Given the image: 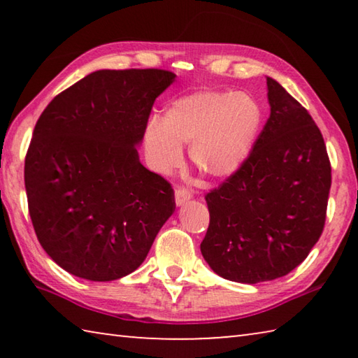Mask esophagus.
Instances as JSON below:
<instances>
[{
	"label": "esophagus",
	"instance_id": "obj_1",
	"mask_svg": "<svg viewBox=\"0 0 358 358\" xmlns=\"http://www.w3.org/2000/svg\"><path fill=\"white\" fill-rule=\"evenodd\" d=\"M192 199V194L189 191L183 189V187H178V189H175V203L181 207V205H185L186 202H189Z\"/></svg>",
	"mask_w": 358,
	"mask_h": 358
}]
</instances>
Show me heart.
<instances>
[{
  "label": "heart",
  "instance_id": "obj_1",
  "mask_svg": "<svg viewBox=\"0 0 358 358\" xmlns=\"http://www.w3.org/2000/svg\"><path fill=\"white\" fill-rule=\"evenodd\" d=\"M264 110L246 92L199 90L166 106L161 121L151 120L143 136L150 164L169 173L189 145L192 166L205 177L227 178L240 171L262 129Z\"/></svg>",
  "mask_w": 358,
  "mask_h": 358
}]
</instances>
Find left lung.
I'll list each match as a JSON object with an SVG mask.
<instances>
[{"mask_svg":"<svg viewBox=\"0 0 358 358\" xmlns=\"http://www.w3.org/2000/svg\"><path fill=\"white\" fill-rule=\"evenodd\" d=\"M270 117L250 157L205 196L201 251L224 280L257 284L292 271L324 230L331 167L311 115L266 77Z\"/></svg>","mask_w":358,"mask_h":358,"instance_id":"1","label":"left lung"}]
</instances>
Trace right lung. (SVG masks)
Here are the masks:
<instances>
[{"label":"right lung","mask_w":358,"mask_h":358,"mask_svg":"<svg viewBox=\"0 0 358 358\" xmlns=\"http://www.w3.org/2000/svg\"><path fill=\"white\" fill-rule=\"evenodd\" d=\"M161 69L94 71L38 120L25 159L34 232L53 262L88 281L137 270L175 211L173 189L138 157Z\"/></svg>","instance_id":"right-lung-1"}]
</instances>
